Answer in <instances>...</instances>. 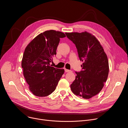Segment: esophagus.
<instances>
[{
    "label": "esophagus",
    "mask_w": 128,
    "mask_h": 128,
    "mask_svg": "<svg viewBox=\"0 0 128 128\" xmlns=\"http://www.w3.org/2000/svg\"><path fill=\"white\" fill-rule=\"evenodd\" d=\"M65 71L66 72H71V70H68V69H65Z\"/></svg>",
    "instance_id": "obj_1"
}]
</instances>
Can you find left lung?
Here are the masks:
<instances>
[{
    "mask_svg": "<svg viewBox=\"0 0 128 128\" xmlns=\"http://www.w3.org/2000/svg\"><path fill=\"white\" fill-rule=\"evenodd\" d=\"M67 37L76 46L82 70L76 72L75 80L70 85L76 95L88 99L97 95L104 86L109 73L106 54L95 36L86 31L66 32Z\"/></svg>",
    "mask_w": 128,
    "mask_h": 128,
    "instance_id": "left-lung-1",
    "label": "left lung"
}]
</instances>
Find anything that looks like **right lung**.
Returning a JSON list of instances; mask_svg holds the SVG:
<instances>
[{
    "label": "right lung",
    "mask_w": 128,
    "mask_h": 128,
    "mask_svg": "<svg viewBox=\"0 0 128 128\" xmlns=\"http://www.w3.org/2000/svg\"><path fill=\"white\" fill-rule=\"evenodd\" d=\"M65 37L60 31H46L26 47L21 65L29 90L35 96L46 97L52 94L64 74L63 69L52 67L50 62L56 54L60 38Z\"/></svg>",
    "instance_id": "add662e5"
}]
</instances>
